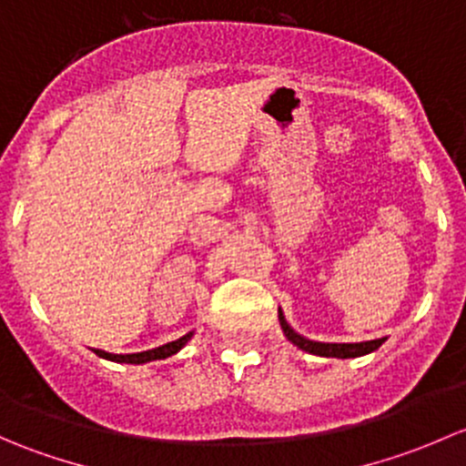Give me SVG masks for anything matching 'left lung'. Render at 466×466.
<instances>
[{"label": "left lung", "mask_w": 466, "mask_h": 466, "mask_svg": "<svg viewBox=\"0 0 466 466\" xmlns=\"http://www.w3.org/2000/svg\"><path fill=\"white\" fill-rule=\"evenodd\" d=\"M279 324L284 336L293 342L295 347H299L302 351H309V354L324 356V359H356V356L372 354L374 350H379L385 342V338H379V340H365V342H318L309 340V338L299 336L298 331H293L289 322H286L284 313L279 309Z\"/></svg>", "instance_id": "left-lung-1"}]
</instances>
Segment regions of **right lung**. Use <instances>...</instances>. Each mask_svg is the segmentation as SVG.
I'll return each instance as SVG.
<instances>
[{"instance_id": "obj_1", "label": "right lung", "mask_w": 466, "mask_h": 466, "mask_svg": "<svg viewBox=\"0 0 466 466\" xmlns=\"http://www.w3.org/2000/svg\"><path fill=\"white\" fill-rule=\"evenodd\" d=\"M191 336H194V331L185 333L182 338H177V340H173V342H167V345H162V347H155V350L137 351V354H110V351H103V350H94V354L101 356V359H106V360H112V363L142 365V363H150V360H162V359H168V356L177 354V351H180L182 347L191 340Z\"/></svg>"}]
</instances>
